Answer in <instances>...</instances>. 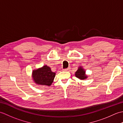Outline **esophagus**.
<instances>
[{"instance_id":"obj_1","label":"esophagus","mask_w":123,"mask_h":123,"mask_svg":"<svg viewBox=\"0 0 123 123\" xmlns=\"http://www.w3.org/2000/svg\"><path fill=\"white\" fill-rule=\"evenodd\" d=\"M70 69H71V68H70V67H69V68H68L67 69H64L63 70H64V71H69V70H70Z\"/></svg>"}]
</instances>
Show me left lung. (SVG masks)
Listing matches in <instances>:
<instances>
[{
    "mask_svg": "<svg viewBox=\"0 0 123 123\" xmlns=\"http://www.w3.org/2000/svg\"><path fill=\"white\" fill-rule=\"evenodd\" d=\"M75 76L82 80L87 79L88 78V75L86 74L85 70L81 66L78 67L77 71L75 72Z\"/></svg>",
    "mask_w": 123,
    "mask_h": 123,
    "instance_id": "left-lung-1",
    "label": "left lung"
}]
</instances>
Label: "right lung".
<instances>
[{
  "mask_svg": "<svg viewBox=\"0 0 123 123\" xmlns=\"http://www.w3.org/2000/svg\"><path fill=\"white\" fill-rule=\"evenodd\" d=\"M55 73L52 71L50 67L46 66L33 70L32 77L36 85L50 86L53 83Z\"/></svg>",
  "mask_w": 123,
  "mask_h": 123,
  "instance_id": "obj_1",
  "label": "right lung"
}]
</instances>
